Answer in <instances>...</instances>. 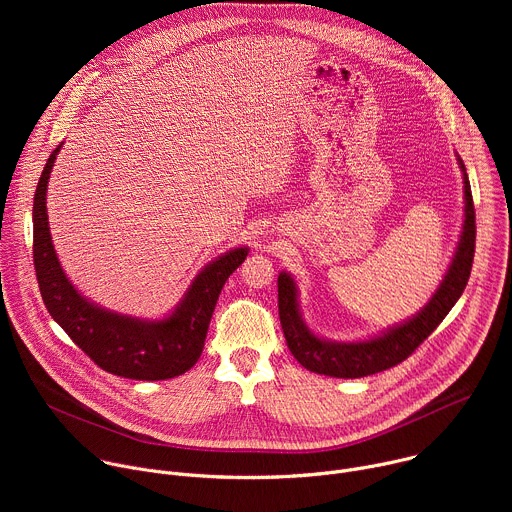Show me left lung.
Masks as SVG:
<instances>
[{
	"label": "left lung",
	"instance_id": "obj_1",
	"mask_svg": "<svg viewBox=\"0 0 512 512\" xmlns=\"http://www.w3.org/2000/svg\"><path fill=\"white\" fill-rule=\"evenodd\" d=\"M458 164L464 178V223L460 239L448 265V271L440 285H437L435 294L411 318L403 320L401 324L389 326L387 330L364 340H328L324 336H318L306 324L300 308V289L296 279L287 271L279 273L277 298L285 342L289 352L294 354V358L310 373L336 379H360L387 371L395 367V364L403 362L437 326H440V322L460 300L474 261L476 214L470 180L460 156Z\"/></svg>",
	"mask_w": 512,
	"mask_h": 512
}]
</instances>
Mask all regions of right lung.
I'll use <instances>...</instances> for the list:
<instances>
[{
  "instance_id": "add662e5",
  "label": "right lung",
  "mask_w": 512,
  "mask_h": 512,
  "mask_svg": "<svg viewBox=\"0 0 512 512\" xmlns=\"http://www.w3.org/2000/svg\"><path fill=\"white\" fill-rule=\"evenodd\" d=\"M62 148L50 154L34 194V267L40 294L54 322L91 360L111 375L135 381H164L190 371L202 354L208 324L229 275L245 261L249 247H235L206 263L176 308L156 320L107 310L66 277L48 227L46 190Z\"/></svg>"
}]
</instances>
